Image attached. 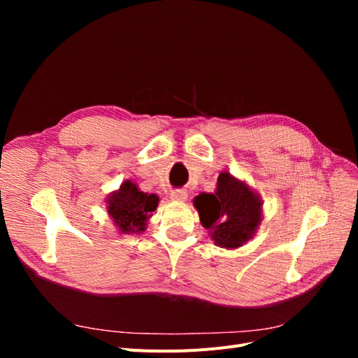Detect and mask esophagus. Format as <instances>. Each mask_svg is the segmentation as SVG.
<instances>
[{"label": "esophagus", "mask_w": 358, "mask_h": 358, "mask_svg": "<svg viewBox=\"0 0 358 358\" xmlns=\"http://www.w3.org/2000/svg\"><path fill=\"white\" fill-rule=\"evenodd\" d=\"M170 199L171 200H176V201H183V200L187 199V192L182 191V189H176V191H173L170 194Z\"/></svg>", "instance_id": "obj_1"}]
</instances>
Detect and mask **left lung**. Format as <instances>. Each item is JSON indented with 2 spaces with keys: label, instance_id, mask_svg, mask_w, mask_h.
I'll use <instances>...</instances> for the list:
<instances>
[{
  "label": "left lung",
  "instance_id": "1",
  "mask_svg": "<svg viewBox=\"0 0 358 358\" xmlns=\"http://www.w3.org/2000/svg\"><path fill=\"white\" fill-rule=\"evenodd\" d=\"M204 229L222 248H239L251 239L262 220V201L230 173H221L215 194H200L194 200Z\"/></svg>",
  "mask_w": 358,
  "mask_h": 358
}]
</instances>
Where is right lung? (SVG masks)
<instances>
[{
    "mask_svg": "<svg viewBox=\"0 0 358 358\" xmlns=\"http://www.w3.org/2000/svg\"><path fill=\"white\" fill-rule=\"evenodd\" d=\"M158 204L155 194L138 191L131 180L122 183L121 189L109 199V215L122 233H140Z\"/></svg>",
    "mask_w": 358,
    "mask_h": 358,
    "instance_id": "right-lung-1",
    "label": "right lung"
}]
</instances>
